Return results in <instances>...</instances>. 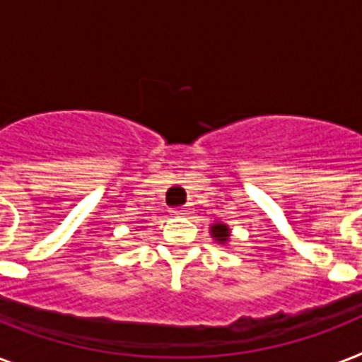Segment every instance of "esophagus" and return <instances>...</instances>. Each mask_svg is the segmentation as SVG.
Wrapping results in <instances>:
<instances>
[{
  "label": "esophagus",
  "instance_id": "obj_1",
  "mask_svg": "<svg viewBox=\"0 0 362 362\" xmlns=\"http://www.w3.org/2000/svg\"><path fill=\"white\" fill-rule=\"evenodd\" d=\"M187 206H176V209H173V214L176 216H182V214H187Z\"/></svg>",
  "mask_w": 362,
  "mask_h": 362
}]
</instances>
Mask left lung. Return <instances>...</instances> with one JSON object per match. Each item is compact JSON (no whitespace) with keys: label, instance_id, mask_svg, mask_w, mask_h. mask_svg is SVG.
Returning <instances> with one entry per match:
<instances>
[{"label":"left lung","instance_id":"8db88e82","mask_svg":"<svg viewBox=\"0 0 362 362\" xmlns=\"http://www.w3.org/2000/svg\"><path fill=\"white\" fill-rule=\"evenodd\" d=\"M210 231L220 242H226L227 237H229V227L223 226V223H216L214 227H210Z\"/></svg>","mask_w":362,"mask_h":362}]
</instances>
